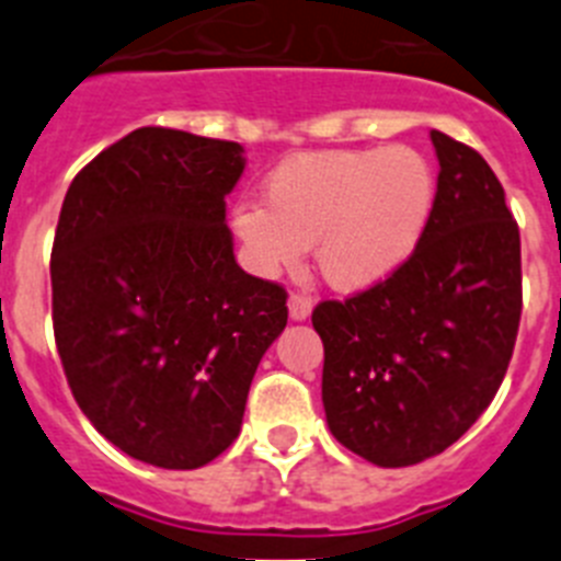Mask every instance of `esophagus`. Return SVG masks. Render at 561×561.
I'll use <instances>...</instances> for the list:
<instances>
[{
    "label": "esophagus",
    "instance_id": "esophagus-1",
    "mask_svg": "<svg viewBox=\"0 0 561 561\" xmlns=\"http://www.w3.org/2000/svg\"><path fill=\"white\" fill-rule=\"evenodd\" d=\"M311 306H314L311 295H306V291H291L289 317H291V320H306V317L311 314Z\"/></svg>",
    "mask_w": 561,
    "mask_h": 561
}]
</instances>
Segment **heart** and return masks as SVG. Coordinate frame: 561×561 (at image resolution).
Masks as SVG:
<instances>
[{
  "instance_id": "obj_1",
  "label": "heart",
  "mask_w": 561,
  "mask_h": 561,
  "mask_svg": "<svg viewBox=\"0 0 561 561\" xmlns=\"http://www.w3.org/2000/svg\"><path fill=\"white\" fill-rule=\"evenodd\" d=\"M433 202V165L415 148L304 153L272 171L266 205L232 210V230L257 275L297 270L317 244L325 284L359 291L408 261Z\"/></svg>"
}]
</instances>
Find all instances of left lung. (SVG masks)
<instances>
[{
    "label": "left lung",
    "mask_w": 561,
    "mask_h": 561,
    "mask_svg": "<svg viewBox=\"0 0 561 561\" xmlns=\"http://www.w3.org/2000/svg\"><path fill=\"white\" fill-rule=\"evenodd\" d=\"M438 191L399 270L323 300V408L342 447L413 466L472 427L503 385L523 314L519 227L489 162L433 131Z\"/></svg>",
    "instance_id": "8db88e82"
}]
</instances>
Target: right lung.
<instances>
[{"instance_id":"1","label":"right lung","mask_w":561,"mask_h":561,"mask_svg":"<svg viewBox=\"0 0 561 561\" xmlns=\"http://www.w3.org/2000/svg\"><path fill=\"white\" fill-rule=\"evenodd\" d=\"M241 146L146 126L83 165L64 196L49 277L69 390L142 463L199 469L241 433L286 289L232 255L225 196Z\"/></svg>"}]
</instances>
